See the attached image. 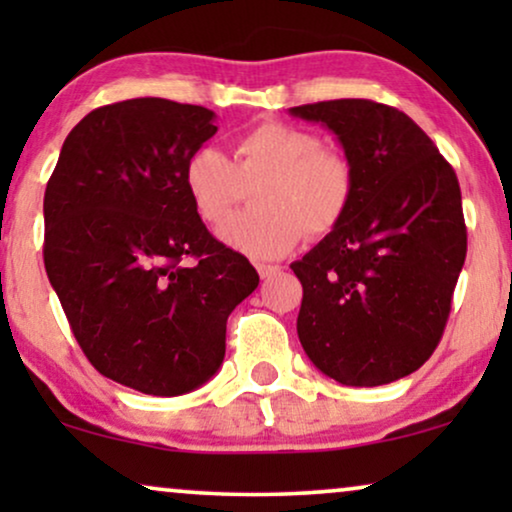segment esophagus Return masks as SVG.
Wrapping results in <instances>:
<instances>
[{
	"mask_svg": "<svg viewBox=\"0 0 512 512\" xmlns=\"http://www.w3.org/2000/svg\"><path fill=\"white\" fill-rule=\"evenodd\" d=\"M256 270H258V275H261V279H268V277L275 275L279 268H277V265H256Z\"/></svg>",
	"mask_w": 512,
	"mask_h": 512,
	"instance_id": "34e87169",
	"label": "esophagus"
}]
</instances>
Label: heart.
I'll return each instance as SVG.
<instances>
[{"instance_id":"b5f03b06","label":"heart","mask_w":512,"mask_h":512,"mask_svg":"<svg viewBox=\"0 0 512 512\" xmlns=\"http://www.w3.org/2000/svg\"><path fill=\"white\" fill-rule=\"evenodd\" d=\"M184 188L193 212L209 228L228 221L251 191L254 212L237 216L221 240L256 261L282 258L303 233L324 237L347 216L354 198V167L342 153L326 149L317 132L265 121L221 151H193L184 167Z\"/></svg>"}]
</instances>
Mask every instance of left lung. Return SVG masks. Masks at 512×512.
Segmentation results:
<instances>
[{"label":"left lung","mask_w":512,"mask_h":512,"mask_svg":"<svg viewBox=\"0 0 512 512\" xmlns=\"http://www.w3.org/2000/svg\"><path fill=\"white\" fill-rule=\"evenodd\" d=\"M338 137L354 167L347 216L291 263L298 338L321 373L380 387L415 373L443 338L466 258L452 165L403 111L373 100L289 109Z\"/></svg>","instance_id":"obj_1"}]
</instances>
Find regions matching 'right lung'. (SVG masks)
Segmentation results:
<instances>
[{
	"label": "right lung",
	"mask_w": 512,
	"mask_h": 512,
	"mask_svg": "<svg viewBox=\"0 0 512 512\" xmlns=\"http://www.w3.org/2000/svg\"><path fill=\"white\" fill-rule=\"evenodd\" d=\"M214 111L163 97L107 104L62 144L44 195V265L83 354L151 396L205 384L228 314L258 286L193 212L184 167Z\"/></svg>",
	"instance_id": "right-lung-1"
}]
</instances>
